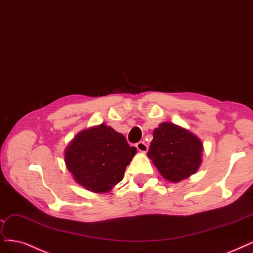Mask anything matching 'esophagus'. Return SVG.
I'll use <instances>...</instances> for the list:
<instances>
[{
    "label": "esophagus",
    "mask_w": 253,
    "mask_h": 253,
    "mask_svg": "<svg viewBox=\"0 0 253 253\" xmlns=\"http://www.w3.org/2000/svg\"><path fill=\"white\" fill-rule=\"evenodd\" d=\"M136 147H137V150H138L139 152H141V153H146L147 150H149V146H147V144H146L144 141L138 142V143L136 144Z\"/></svg>",
    "instance_id": "obj_1"
}]
</instances>
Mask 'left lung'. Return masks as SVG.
Instances as JSON below:
<instances>
[{"label": "left lung", "mask_w": 253, "mask_h": 253, "mask_svg": "<svg viewBox=\"0 0 253 253\" xmlns=\"http://www.w3.org/2000/svg\"><path fill=\"white\" fill-rule=\"evenodd\" d=\"M153 137L147 157L165 180L178 183L197 172L204 150L198 136L165 121L154 129Z\"/></svg>", "instance_id": "8db88e82"}]
</instances>
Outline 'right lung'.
<instances>
[{"mask_svg": "<svg viewBox=\"0 0 253 253\" xmlns=\"http://www.w3.org/2000/svg\"><path fill=\"white\" fill-rule=\"evenodd\" d=\"M137 149L123 134L104 124L81 130L65 150L67 169L81 186L108 193L124 179Z\"/></svg>", "mask_w": 253, "mask_h": 253, "instance_id": "obj_1", "label": "right lung"}]
</instances>
